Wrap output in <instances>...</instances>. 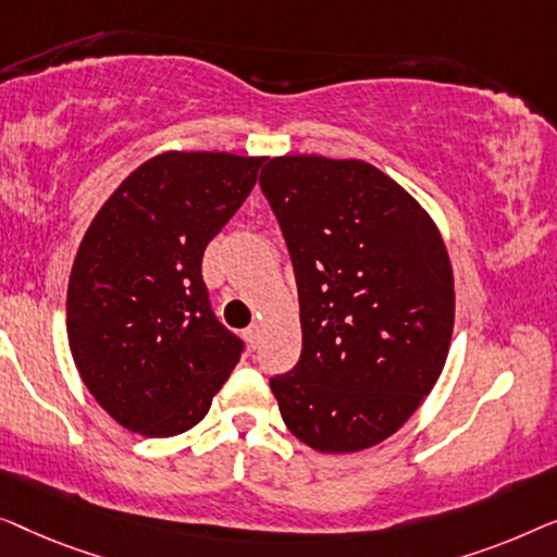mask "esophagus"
Segmentation results:
<instances>
[{"label":"esophagus","instance_id":"obj_1","mask_svg":"<svg viewBox=\"0 0 557 557\" xmlns=\"http://www.w3.org/2000/svg\"><path fill=\"white\" fill-rule=\"evenodd\" d=\"M245 335H247V341L252 343V346H257V341H260V323H252V325H249Z\"/></svg>","mask_w":557,"mask_h":557}]
</instances>
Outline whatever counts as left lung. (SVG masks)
I'll return each instance as SVG.
<instances>
[{"instance_id": "obj_1", "label": "left lung", "mask_w": 557, "mask_h": 557, "mask_svg": "<svg viewBox=\"0 0 557 557\" xmlns=\"http://www.w3.org/2000/svg\"><path fill=\"white\" fill-rule=\"evenodd\" d=\"M260 186L300 297V360L270 379L282 421L323 454L381 444L432 394L449 354L442 234L404 186L358 159L275 156Z\"/></svg>"}]
</instances>
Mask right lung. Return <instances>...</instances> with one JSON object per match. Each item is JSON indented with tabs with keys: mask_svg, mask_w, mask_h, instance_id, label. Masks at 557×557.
<instances>
[{
	"mask_svg": "<svg viewBox=\"0 0 557 557\" xmlns=\"http://www.w3.org/2000/svg\"><path fill=\"white\" fill-rule=\"evenodd\" d=\"M262 161L159 153L85 232L67 285L70 354L92 398L128 432H189L239 363L242 341L209 308L201 257L249 197Z\"/></svg>",
	"mask_w": 557,
	"mask_h": 557,
	"instance_id": "obj_1",
	"label": "right lung"
}]
</instances>
